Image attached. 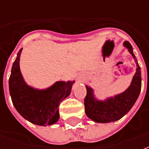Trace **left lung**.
I'll list each match as a JSON object with an SVG mask.
<instances>
[{
    "label": "left lung",
    "mask_w": 149,
    "mask_h": 149,
    "mask_svg": "<svg viewBox=\"0 0 149 149\" xmlns=\"http://www.w3.org/2000/svg\"><path fill=\"white\" fill-rule=\"evenodd\" d=\"M126 47L133 56L136 63V72L132 78L129 87L114 97L99 100L94 97L93 90L86 86V96L84 99V106L86 116L91 120L97 123H109L116 121L123 118L132 109L140 94L141 87V68L133 52L132 45L127 41L124 42Z\"/></svg>",
    "instance_id": "left-lung-1"
}]
</instances>
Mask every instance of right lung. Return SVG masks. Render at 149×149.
Here are the masks:
<instances>
[{
    "mask_svg": "<svg viewBox=\"0 0 149 149\" xmlns=\"http://www.w3.org/2000/svg\"><path fill=\"white\" fill-rule=\"evenodd\" d=\"M22 49L13 63L9 78V91L12 103L21 115L32 124L46 126L58 121V106L70 94L75 81H57L44 90L29 86L23 79L19 62Z\"/></svg>",
    "mask_w": 149,
    "mask_h": 149,
    "instance_id": "add662e5",
    "label": "right lung"
}]
</instances>
